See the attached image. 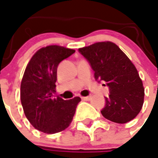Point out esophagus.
Returning a JSON list of instances; mask_svg holds the SVG:
<instances>
[{"instance_id":"obj_1","label":"esophagus","mask_w":158,"mask_h":158,"mask_svg":"<svg viewBox=\"0 0 158 158\" xmlns=\"http://www.w3.org/2000/svg\"><path fill=\"white\" fill-rule=\"evenodd\" d=\"M82 100H85V101H89V100H90L91 97L90 96H86V97H82L81 98Z\"/></svg>"}]
</instances>
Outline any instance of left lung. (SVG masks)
Returning <instances> with one entry per match:
<instances>
[{
  "label": "left lung",
  "mask_w": 158,
  "mask_h": 158,
  "mask_svg": "<svg viewBox=\"0 0 158 158\" xmlns=\"http://www.w3.org/2000/svg\"><path fill=\"white\" fill-rule=\"evenodd\" d=\"M89 62L98 82L105 81L108 97L101 110L104 117L115 123L131 121L141 111L144 88L138 72L128 57L111 42H101L79 48Z\"/></svg>",
  "instance_id": "1"
}]
</instances>
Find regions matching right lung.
<instances>
[{"instance_id": "add662e5", "label": "right lung", "mask_w": 158, "mask_h": 158, "mask_svg": "<svg viewBox=\"0 0 158 158\" xmlns=\"http://www.w3.org/2000/svg\"><path fill=\"white\" fill-rule=\"evenodd\" d=\"M75 50L51 45L37 51L26 68L21 83V101L26 117L40 131L54 134L71 123L79 97L53 98L58 64Z\"/></svg>"}]
</instances>
